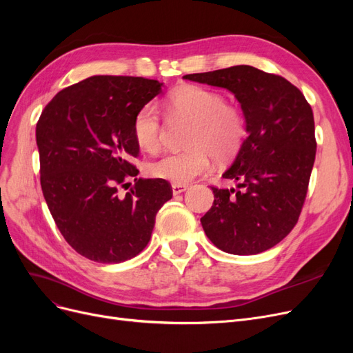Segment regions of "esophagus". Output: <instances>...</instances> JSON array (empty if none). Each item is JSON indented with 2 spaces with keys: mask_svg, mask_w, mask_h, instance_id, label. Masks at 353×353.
<instances>
[{
  "mask_svg": "<svg viewBox=\"0 0 353 353\" xmlns=\"http://www.w3.org/2000/svg\"><path fill=\"white\" fill-rule=\"evenodd\" d=\"M188 190V185L185 184H172V193L174 196H178L181 193H184V191Z\"/></svg>",
  "mask_w": 353,
  "mask_h": 353,
  "instance_id": "esophagus-1",
  "label": "esophagus"
}]
</instances>
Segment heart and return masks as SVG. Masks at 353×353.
<instances>
[{
	"label": "heart",
	"mask_w": 353,
	"mask_h": 353,
	"mask_svg": "<svg viewBox=\"0 0 353 353\" xmlns=\"http://www.w3.org/2000/svg\"><path fill=\"white\" fill-rule=\"evenodd\" d=\"M166 108L170 114L188 117L193 126L188 135L190 148L168 153L147 168L153 178L174 184H188L206 174L212 154L221 160L236 156L245 137V121L241 112L225 103L216 91L183 85L169 95ZM132 134L144 152H156L162 140V122L153 104H145L137 112Z\"/></svg>",
	"instance_id": "obj_1"
}]
</instances>
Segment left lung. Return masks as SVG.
<instances>
[{"mask_svg":"<svg viewBox=\"0 0 353 353\" xmlns=\"http://www.w3.org/2000/svg\"><path fill=\"white\" fill-rule=\"evenodd\" d=\"M183 78L231 91L248 132L222 174L237 190L212 187L215 200L200 219L203 230L231 254L274 248L296 225L306 197L316 152L311 105L287 79L245 65Z\"/></svg>","mask_w":353,"mask_h":353,"instance_id":"8db88e82","label":"left lung"}]
</instances>
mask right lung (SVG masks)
Returning a JSON list of instances; mask_svg holds the SVG:
<instances>
[{"label":"right lung","mask_w":353,"mask_h":353,"mask_svg":"<svg viewBox=\"0 0 353 353\" xmlns=\"http://www.w3.org/2000/svg\"><path fill=\"white\" fill-rule=\"evenodd\" d=\"M163 83L99 74L61 90L37 123L42 194L61 236L87 259L119 263L150 241L156 213L172 199L163 179H138L132 123ZM134 178L122 196L121 186Z\"/></svg>","instance_id":"right-lung-1"}]
</instances>
